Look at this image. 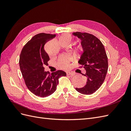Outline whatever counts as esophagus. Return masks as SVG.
<instances>
[{"label": "esophagus", "instance_id": "obj_1", "mask_svg": "<svg viewBox=\"0 0 131 131\" xmlns=\"http://www.w3.org/2000/svg\"><path fill=\"white\" fill-rule=\"evenodd\" d=\"M67 74L68 75H70V77H73L75 75V74L73 73H72V72H67Z\"/></svg>", "mask_w": 131, "mask_h": 131}]
</instances>
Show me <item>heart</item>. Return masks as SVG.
I'll return each instance as SVG.
<instances>
[{
	"instance_id": "obj_1",
	"label": "heart",
	"mask_w": 131,
	"mask_h": 131,
	"mask_svg": "<svg viewBox=\"0 0 131 131\" xmlns=\"http://www.w3.org/2000/svg\"><path fill=\"white\" fill-rule=\"evenodd\" d=\"M72 37L70 35L68 34H64L62 35L59 37L60 41H71ZM69 60V58L68 56H61L58 60V66L61 68H66L68 66V63Z\"/></svg>"
}]
</instances>
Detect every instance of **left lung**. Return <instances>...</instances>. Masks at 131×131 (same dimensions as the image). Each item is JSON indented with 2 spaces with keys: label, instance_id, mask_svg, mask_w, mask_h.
<instances>
[{
  "label": "left lung",
  "instance_id": "left-lung-1",
  "mask_svg": "<svg viewBox=\"0 0 131 131\" xmlns=\"http://www.w3.org/2000/svg\"><path fill=\"white\" fill-rule=\"evenodd\" d=\"M72 34L81 40L82 52L78 63L85 68L86 72L84 75L87 78L85 86L76 90L82 94H91L104 81L108 68V57L103 43L93 35L78 31Z\"/></svg>",
  "mask_w": 131,
  "mask_h": 131
}]
</instances>
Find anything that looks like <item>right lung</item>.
<instances>
[{"label": "right lung", "mask_w": 131, "mask_h": 131, "mask_svg": "<svg viewBox=\"0 0 131 131\" xmlns=\"http://www.w3.org/2000/svg\"><path fill=\"white\" fill-rule=\"evenodd\" d=\"M56 37L55 34L39 33L23 47L19 56V67L28 89L35 95L46 97L56 90L58 79L66 76L59 70L50 73L44 70L50 58L44 49L45 43Z\"/></svg>", "instance_id": "obj_1"}]
</instances>
